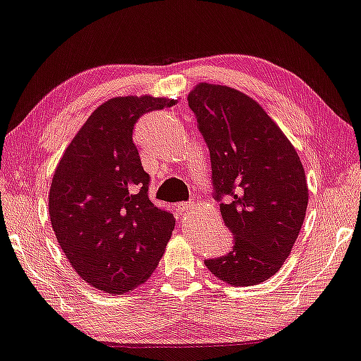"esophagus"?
<instances>
[{
	"label": "esophagus",
	"mask_w": 361,
	"mask_h": 361,
	"mask_svg": "<svg viewBox=\"0 0 361 361\" xmlns=\"http://www.w3.org/2000/svg\"><path fill=\"white\" fill-rule=\"evenodd\" d=\"M193 202H179L178 204V214L179 216H187L193 210Z\"/></svg>",
	"instance_id": "34e87169"
}]
</instances>
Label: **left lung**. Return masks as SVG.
I'll list each match as a JSON object with an SVG mask.
<instances>
[{
    "label": "left lung",
    "mask_w": 361,
    "mask_h": 361,
    "mask_svg": "<svg viewBox=\"0 0 361 361\" xmlns=\"http://www.w3.org/2000/svg\"><path fill=\"white\" fill-rule=\"evenodd\" d=\"M188 106L210 152L215 200L234 235L228 255L204 264L234 286L274 276L290 255L308 206L305 169L294 146L256 100L200 83Z\"/></svg>",
    "instance_id": "8db88e82"
}]
</instances>
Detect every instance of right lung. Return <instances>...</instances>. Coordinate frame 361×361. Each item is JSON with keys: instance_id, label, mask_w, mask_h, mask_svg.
<instances>
[{"instance_id": "add662e5", "label": "right lung", "mask_w": 361, "mask_h": 361, "mask_svg": "<svg viewBox=\"0 0 361 361\" xmlns=\"http://www.w3.org/2000/svg\"><path fill=\"white\" fill-rule=\"evenodd\" d=\"M173 105L151 96L106 100L54 169L49 212L58 243L75 271L108 294L147 281L173 234V214L149 200V174L132 138L142 114Z\"/></svg>"}]
</instances>
